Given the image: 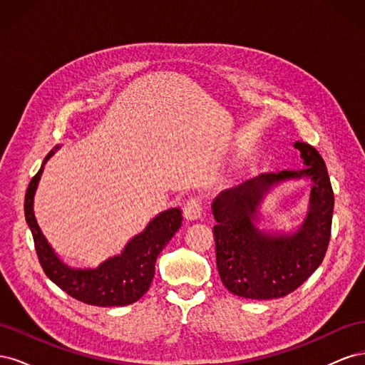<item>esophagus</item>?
<instances>
[{"label":"esophagus","mask_w":365,"mask_h":365,"mask_svg":"<svg viewBox=\"0 0 365 365\" xmlns=\"http://www.w3.org/2000/svg\"><path fill=\"white\" fill-rule=\"evenodd\" d=\"M202 213V201L200 197H190L189 201L184 204V217L189 220H195L201 217Z\"/></svg>","instance_id":"1"}]
</instances>
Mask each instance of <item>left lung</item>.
<instances>
[{
	"mask_svg": "<svg viewBox=\"0 0 365 365\" xmlns=\"http://www.w3.org/2000/svg\"><path fill=\"white\" fill-rule=\"evenodd\" d=\"M295 148L306 169L262 173L224 190L212 205L216 264L231 294L252 300L284 297L311 277L326 256L334 215L332 184L326 163L314 146L297 141ZM302 175L314 182L312 210L302 228L291 237L259 232L250 219L262 195L279 180Z\"/></svg>",
	"mask_w": 365,
	"mask_h": 365,
	"instance_id": "obj_1",
	"label": "left lung"
}]
</instances>
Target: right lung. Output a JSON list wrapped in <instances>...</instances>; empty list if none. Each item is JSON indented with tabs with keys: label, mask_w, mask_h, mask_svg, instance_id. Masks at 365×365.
<instances>
[{
	"label": "right lung",
	"mask_w": 365,
	"mask_h": 365,
	"mask_svg": "<svg viewBox=\"0 0 365 365\" xmlns=\"http://www.w3.org/2000/svg\"><path fill=\"white\" fill-rule=\"evenodd\" d=\"M53 153V152H51ZM43 160V164L50 158ZM42 164V168H43ZM42 168L33 176L24 201L26 220L31 230L35 250L43 272L62 291L76 300L93 306H126L145 295L155 274V262L161 250L181 227V210L170 208L152 219L146 230L132 239L120 256L106 260L96 269H71L53 252L42 236L33 215V196Z\"/></svg>",
	"instance_id": "add662e5"
}]
</instances>
